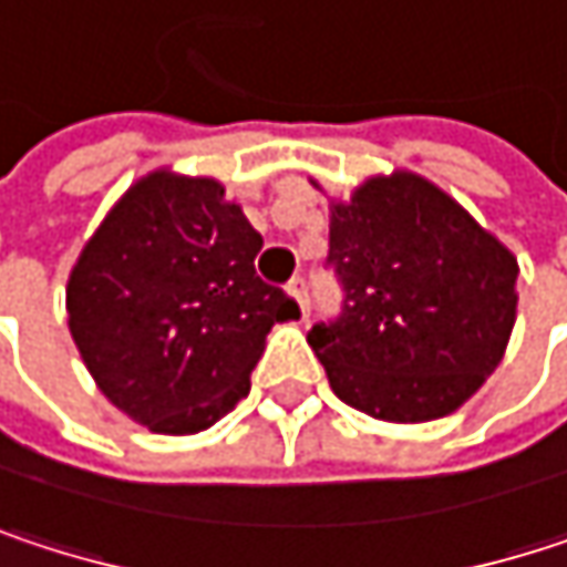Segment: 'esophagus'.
Returning <instances> with one entry per match:
<instances>
[{
    "label": "esophagus",
    "mask_w": 567,
    "mask_h": 567,
    "mask_svg": "<svg viewBox=\"0 0 567 567\" xmlns=\"http://www.w3.org/2000/svg\"><path fill=\"white\" fill-rule=\"evenodd\" d=\"M285 291H288V298H295V301H298L301 318H308V291H305V282H301V279H291Z\"/></svg>",
    "instance_id": "esophagus-1"
}]
</instances>
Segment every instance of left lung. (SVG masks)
<instances>
[{
  "instance_id": "left-lung-1",
  "label": "left lung",
  "mask_w": 567,
  "mask_h": 567,
  "mask_svg": "<svg viewBox=\"0 0 567 567\" xmlns=\"http://www.w3.org/2000/svg\"><path fill=\"white\" fill-rule=\"evenodd\" d=\"M324 193L318 179H308ZM331 252L348 305L308 344L348 406L384 423L460 410L503 364L518 308V262L443 186L374 173L328 199Z\"/></svg>"
}]
</instances>
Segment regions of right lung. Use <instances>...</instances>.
I'll use <instances>...</instances> for the list:
<instances>
[{
  "label": "right lung",
  "instance_id": "add662e5",
  "mask_svg": "<svg viewBox=\"0 0 567 567\" xmlns=\"http://www.w3.org/2000/svg\"><path fill=\"white\" fill-rule=\"evenodd\" d=\"M262 236L223 179L157 167L81 246L64 311L97 391L151 433L209 430L249 394L276 321L298 305L256 276Z\"/></svg>",
  "mask_w": 567,
  "mask_h": 567
}]
</instances>
